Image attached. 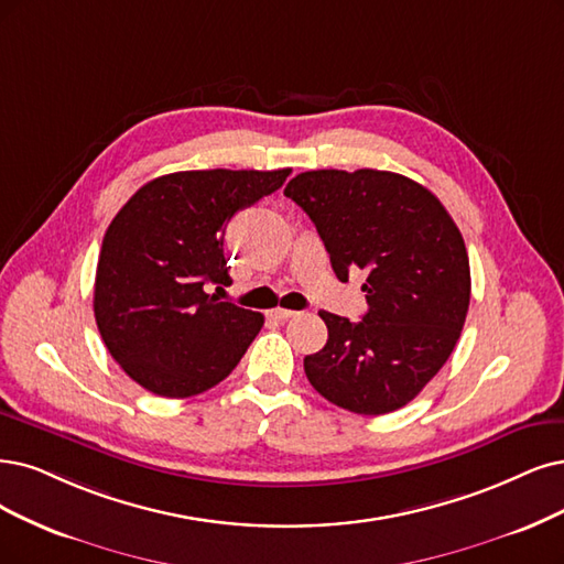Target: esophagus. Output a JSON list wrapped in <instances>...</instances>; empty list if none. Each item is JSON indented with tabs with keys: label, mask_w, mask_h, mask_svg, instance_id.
Segmentation results:
<instances>
[{
	"label": "esophagus",
	"mask_w": 564,
	"mask_h": 564,
	"mask_svg": "<svg viewBox=\"0 0 564 564\" xmlns=\"http://www.w3.org/2000/svg\"><path fill=\"white\" fill-rule=\"evenodd\" d=\"M269 316L274 318V321H288V318L297 316V311H290V308H274V311H271Z\"/></svg>",
	"instance_id": "1"
}]
</instances>
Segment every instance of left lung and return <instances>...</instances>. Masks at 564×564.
Wrapping results in <instances>:
<instances>
[{"mask_svg": "<svg viewBox=\"0 0 564 564\" xmlns=\"http://www.w3.org/2000/svg\"><path fill=\"white\" fill-rule=\"evenodd\" d=\"M283 195L314 220L339 281L367 271L360 323L321 311L327 344L304 358L308 383L352 413L402 409L460 339L471 295L460 229L427 187L392 172H304Z\"/></svg>", "mask_w": 564, "mask_h": 564, "instance_id": "obj_1", "label": "left lung"}]
</instances>
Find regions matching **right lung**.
<instances>
[{"mask_svg":"<svg viewBox=\"0 0 564 564\" xmlns=\"http://www.w3.org/2000/svg\"><path fill=\"white\" fill-rule=\"evenodd\" d=\"M290 170H202L153 178L101 241L95 321L113 360L160 398H193L229 377L264 316L208 295L229 285L225 227L283 185Z\"/></svg>","mask_w":564,"mask_h":564,"instance_id":"obj_1","label":"right lung"}]
</instances>
